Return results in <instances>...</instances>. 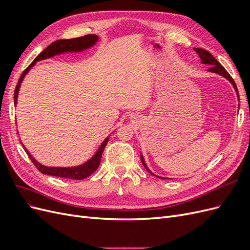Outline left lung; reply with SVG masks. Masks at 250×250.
Masks as SVG:
<instances>
[{
	"instance_id": "8db88e82",
	"label": "left lung",
	"mask_w": 250,
	"mask_h": 250,
	"mask_svg": "<svg viewBox=\"0 0 250 250\" xmlns=\"http://www.w3.org/2000/svg\"><path fill=\"white\" fill-rule=\"evenodd\" d=\"M194 50H195V52L197 53V54L199 55V57H200V59H201V62H202L203 64H208V65H210L209 69H208V72H211V73H216V74H218V75H221L222 77L228 79V80L231 83L232 86L234 87V89H236L237 95H238V97H239L238 89H237V86H236V83H234L233 79L231 78L230 75L228 73V71H226V70L224 69V67L217 62V59H215L214 56L211 55L210 53L208 52L207 50L200 49V48H194ZM141 161H142V163H143V165H144V167L146 168V170H147L150 174H152V175H154V174L148 169V167L146 166L145 161H144V157H143L142 154H141ZM154 176H156V175H154ZM157 177H158V178H162V179H165V177H160V176H157Z\"/></svg>"
}]
</instances>
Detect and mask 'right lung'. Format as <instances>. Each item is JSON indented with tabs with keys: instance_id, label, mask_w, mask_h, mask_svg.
<instances>
[{
	"instance_id": "obj_1",
	"label": "right lung",
	"mask_w": 250,
	"mask_h": 250,
	"mask_svg": "<svg viewBox=\"0 0 250 250\" xmlns=\"http://www.w3.org/2000/svg\"><path fill=\"white\" fill-rule=\"evenodd\" d=\"M98 40H99V37H98L96 34H88V35L82 36V37H77V39L58 40L54 42H52L50 46H48L46 49H44L42 52H41L40 54L36 56V58L33 60L32 63L30 64L21 75V77H20L19 82L17 84V87H16V90H14V105H17V103H18L19 90H20L22 80H24L27 73L32 69L37 62L51 58L55 55L62 54V53H67V52L77 53V52L84 51L86 49H89L93 46H95ZM108 140H109V135L102 142L100 147L98 148V150L96 151V153L93 155V157H90L87 162H85L82 165L76 166V167H67V168H65V167H47V166H43L35 160V158L31 155V153L29 152L24 145H22V148L25 149L26 153L30 157V160L32 161L35 167L39 169L42 174H47V175H51V176L81 180L83 178L88 177L89 175H92V174L98 169V167H99L103 150H104L105 146L107 145Z\"/></svg>"
}]
</instances>
